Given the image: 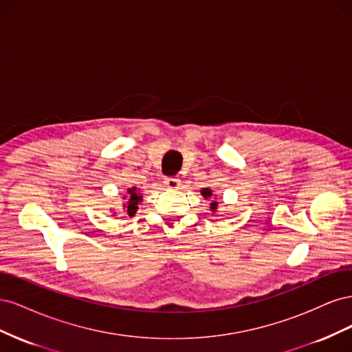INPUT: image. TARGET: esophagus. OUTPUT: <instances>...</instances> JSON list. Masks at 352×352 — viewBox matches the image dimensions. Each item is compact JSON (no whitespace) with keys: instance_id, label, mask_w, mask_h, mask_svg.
<instances>
[{"instance_id":"34e87169","label":"esophagus","mask_w":352,"mask_h":352,"mask_svg":"<svg viewBox=\"0 0 352 352\" xmlns=\"http://www.w3.org/2000/svg\"><path fill=\"white\" fill-rule=\"evenodd\" d=\"M164 185L168 189H176L180 185V179L179 177H166L164 179Z\"/></svg>"}]
</instances>
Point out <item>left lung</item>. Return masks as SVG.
<instances>
[{
    "label": "left lung",
    "instance_id": "8db88e82",
    "mask_svg": "<svg viewBox=\"0 0 352 352\" xmlns=\"http://www.w3.org/2000/svg\"><path fill=\"white\" fill-rule=\"evenodd\" d=\"M201 195L204 197L206 199H207V198H211V197H212V190H211L210 188H202V189H201ZM210 208H211V211H216V210H217V201H212L211 204H210Z\"/></svg>",
    "mask_w": 352,
    "mask_h": 352
}]
</instances>
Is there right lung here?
<instances>
[{
  "label": "right lung",
  "mask_w": 352,
  "mask_h": 352,
  "mask_svg": "<svg viewBox=\"0 0 352 352\" xmlns=\"http://www.w3.org/2000/svg\"><path fill=\"white\" fill-rule=\"evenodd\" d=\"M127 202L124 204V208H126V214L132 217L135 216V212L138 210V206H140V202L142 201V195L140 194V190H138V188H129L127 189Z\"/></svg>",
  "instance_id": "add662e5"
}]
</instances>
